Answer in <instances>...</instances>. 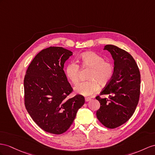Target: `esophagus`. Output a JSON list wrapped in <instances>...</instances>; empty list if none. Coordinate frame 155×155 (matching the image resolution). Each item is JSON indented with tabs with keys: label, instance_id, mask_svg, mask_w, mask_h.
Instances as JSON below:
<instances>
[{
	"label": "esophagus",
	"instance_id": "34e87169",
	"mask_svg": "<svg viewBox=\"0 0 155 155\" xmlns=\"http://www.w3.org/2000/svg\"><path fill=\"white\" fill-rule=\"evenodd\" d=\"M91 100H92V99L90 98V97H86V98H85V101H90Z\"/></svg>",
	"mask_w": 155,
	"mask_h": 155
}]
</instances>
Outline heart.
I'll return each instance as SVG.
<instances>
[{
  "label": "heart",
  "mask_w": 155,
  "mask_h": 155,
  "mask_svg": "<svg viewBox=\"0 0 155 155\" xmlns=\"http://www.w3.org/2000/svg\"><path fill=\"white\" fill-rule=\"evenodd\" d=\"M80 62L83 67L91 68L88 76L89 81L81 82L74 88L75 92L84 96H89L96 93L100 84L105 86L111 80L114 74V66L111 63L105 61L101 55L93 51H87L81 54ZM80 66L74 61L69 63L65 68V74L73 84L79 80Z\"/></svg>",
  "instance_id": "1"
}]
</instances>
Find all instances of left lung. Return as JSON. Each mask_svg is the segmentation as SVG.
<instances>
[{
  "label": "left lung",
  "mask_w": 155,
  "mask_h": 155,
  "mask_svg": "<svg viewBox=\"0 0 155 155\" xmlns=\"http://www.w3.org/2000/svg\"><path fill=\"white\" fill-rule=\"evenodd\" d=\"M104 50L109 51L114 60V74L100 95L107 97L96 98L100 103L97 118L108 128H115L124 124L133 115L140 95V72L136 61L126 51L108 45Z\"/></svg>",
  "instance_id": "1"
}]
</instances>
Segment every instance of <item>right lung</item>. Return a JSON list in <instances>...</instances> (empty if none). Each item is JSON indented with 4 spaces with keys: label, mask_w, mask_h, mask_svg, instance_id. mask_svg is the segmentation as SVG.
Masks as SVG:
<instances>
[{
    "label": "right lung",
    "mask_w": 155,
    "mask_h": 155,
    "mask_svg": "<svg viewBox=\"0 0 155 155\" xmlns=\"http://www.w3.org/2000/svg\"><path fill=\"white\" fill-rule=\"evenodd\" d=\"M72 55V51L62 47L50 46L40 51L26 71L25 108L34 122L46 132H65L84 104V97L80 94L67 97L73 88L63 67Z\"/></svg>",
    "instance_id": "add662e5"
}]
</instances>
